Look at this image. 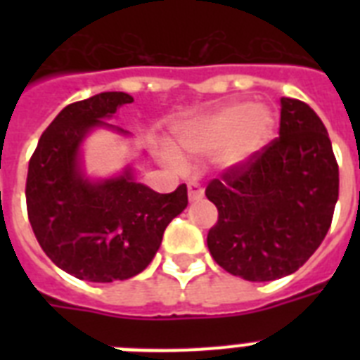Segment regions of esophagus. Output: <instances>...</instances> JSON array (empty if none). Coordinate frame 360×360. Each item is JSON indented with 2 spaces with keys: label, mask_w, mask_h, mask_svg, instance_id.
I'll use <instances>...</instances> for the list:
<instances>
[{
  "label": "esophagus",
  "mask_w": 360,
  "mask_h": 360,
  "mask_svg": "<svg viewBox=\"0 0 360 360\" xmlns=\"http://www.w3.org/2000/svg\"><path fill=\"white\" fill-rule=\"evenodd\" d=\"M203 198V188L198 183H188V200L191 202H196V200H202Z\"/></svg>",
  "instance_id": "34e87169"
}]
</instances>
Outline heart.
Here are the masks:
<instances>
[{"instance_id": "obj_1", "label": "heart", "mask_w": 360, "mask_h": 360, "mask_svg": "<svg viewBox=\"0 0 360 360\" xmlns=\"http://www.w3.org/2000/svg\"><path fill=\"white\" fill-rule=\"evenodd\" d=\"M276 130V115L265 104L233 103L188 121L175 132V141L186 155L219 153V164L231 169L262 155ZM162 160L181 169L183 160L172 149H162Z\"/></svg>"}]
</instances>
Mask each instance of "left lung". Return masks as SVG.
Masks as SVG:
<instances>
[{
    "label": "left lung",
    "mask_w": 360,
    "mask_h": 360,
    "mask_svg": "<svg viewBox=\"0 0 360 360\" xmlns=\"http://www.w3.org/2000/svg\"><path fill=\"white\" fill-rule=\"evenodd\" d=\"M280 106L278 138L205 188L219 209L209 252L250 282L302 267L327 236L338 200V164L325 124L302 101L282 97Z\"/></svg>",
    "instance_id": "1"
}]
</instances>
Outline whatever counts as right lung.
I'll return each mask as SVG.
<instances>
[{
    "label": "right lung",
    "instance_id": "1",
    "mask_svg": "<svg viewBox=\"0 0 360 360\" xmlns=\"http://www.w3.org/2000/svg\"><path fill=\"white\" fill-rule=\"evenodd\" d=\"M134 98L121 91L65 106L30 158L25 181L27 217L39 245L59 269L87 282L136 276L151 263L166 226L188 203L186 185L158 194L136 183L130 168L112 179H87L80 143L87 132L108 127L115 110Z\"/></svg>",
    "mask_w": 360,
    "mask_h": 360
}]
</instances>
